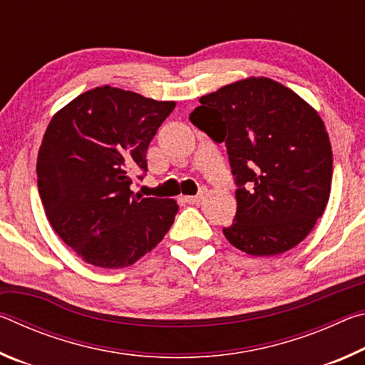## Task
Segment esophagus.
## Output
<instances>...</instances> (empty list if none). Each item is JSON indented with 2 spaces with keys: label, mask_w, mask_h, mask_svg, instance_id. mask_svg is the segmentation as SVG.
Instances as JSON below:
<instances>
[{
  "label": "esophagus",
  "mask_w": 365,
  "mask_h": 365,
  "mask_svg": "<svg viewBox=\"0 0 365 365\" xmlns=\"http://www.w3.org/2000/svg\"><path fill=\"white\" fill-rule=\"evenodd\" d=\"M202 200V193L197 196H183V201L188 202V205H200Z\"/></svg>",
  "instance_id": "esophagus-1"
}]
</instances>
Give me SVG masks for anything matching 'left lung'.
I'll return each instance as SVG.
<instances>
[{"label": "left lung", "instance_id": "1", "mask_svg": "<svg viewBox=\"0 0 365 365\" xmlns=\"http://www.w3.org/2000/svg\"><path fill=\"white\" fill-rule=\"evenodd\" d=\"M190 120L224 141L237 180L235 248L277 256L304 240L330 197L333 154L324 120L288 86L248 77L200 98Z\"/></svg>", "mask_w": 365, "mask_h": 365}]
</instances>
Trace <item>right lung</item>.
Here are the masks:
<instances>
[{"label": "right lung", "mask_w": 365, "mask_h": 365, "mask_svg": "<svg viewBox=\"0 0 365 365\" xmlns=\"http://www.w3.org/2000/svg\"><path fill=\"white\" fill-rule=\"evenodd\" d=\"M175 101L96 86L59 109L43 135L36 175L53 230L85 262L128 267L156 248L178 205L130 190Z\"/></svg>", "instance_id": "right-lung-1"}]
</instances>
